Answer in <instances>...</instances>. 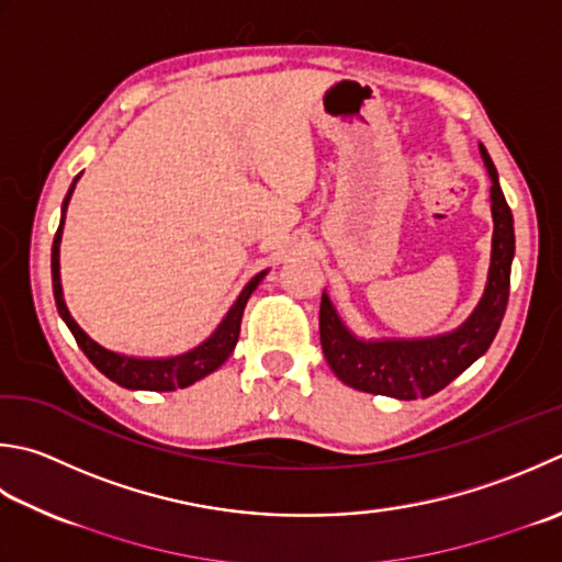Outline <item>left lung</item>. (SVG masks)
<instances>
[{
  "instance_id": "left-lung-1",
  "label": "left lung",
  "mask_w": 562,
  "mask_h": 562,
  "mask_svg": "<svg viewBox=\"0 0 562 562\" xmlns=\"http://www.w3.org/2000/svg\"><path fill=\"white\" fill-rule=\"evenodd\" d=\"M482 160L487 165L492 190V262L487 288L475 312L456 331L414 338V340H362L340 322L328 294H322L318 310V334L328 366L348 387L387 394L394 400H419L441 392L460 372L475 362L499 331L509 302V278L514 258V218L504 200L497 168L487 148L480 143Z\"/></svg>"
}]
</instances>
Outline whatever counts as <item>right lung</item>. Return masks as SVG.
Listing matches in <instances>:
<instances>
[{
    "label": "right lung",
    "instance_id": "right-lung-1",
    "mask_svg": "<svg viewBox=\"0 0 562 562\" xmlns=\"http://www.w3.org/2000/svg\"><path fill=\"white\" fill-rule=\"evenodd\" d=\"M80 175L72 180L68 194L63 200V216H60V226L55 231L53 238V250H50V274H53V296H55V306H58V314L65 324H68L70 334L75 336L77 346L82 348V353L92 360V366L106 375L112 382L121 384L126 390H150V392H172L180 387H190L196 380L206 378L209 372H214L216 368H222L226 358L234 353L236 340L240 334V318H244L246 302L250 300L252 290L258 288L260 280L266 278L268 270L258 272L252 278L244 292L238 294V300L231 306L228 314L224 316V322L216 326V331L209 336L204 344H200L192 350H187L182 356H172V358H134V356H121L114 353V350H106L87 336L80 326H77L75 318L70 316L68 306H65L63 300V288H60V238H63V224H65V212H68V202L72 196V190Z\"/></svg>",
    "mask_w": 562,
    "mask_h": 562
}]
</instances>
